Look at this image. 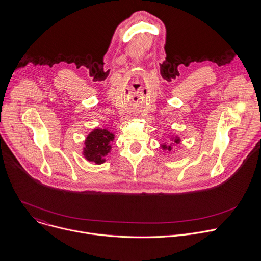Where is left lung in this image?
<instances>
[{
	"mask_svg": "<svg viewBox=\"0 0 261 261\" xmlns=\"http://www.w3.org/2000/svg\"><path fill=\"white\" fill-rule=\"evenodd\" d=\"M174 143H178L179 142V138L178 137H175L174 140H173ZM162 148L163 150H168V151H171V146L170 145H166V144H162Z\"/></svg>",
	"mask_w": 261,
	"mask_h": 261,
	"instance_id": "left-lung-1",
	"label": "left lung"
}]
</instances>
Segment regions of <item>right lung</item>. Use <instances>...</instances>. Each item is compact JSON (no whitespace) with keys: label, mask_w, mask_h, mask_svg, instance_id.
Segmentation results:
<instances>
[{"label":"right lung","mask_w":261,"mask_h":261,"mask_svg":"<svg viewBox=\"0 0 261 261\" xmlns=\"http://www.w3.org/2000/svg\"><path fill=\"white\" fill-rule=\"evenodd\" d=\"M114 133L106 129H95L86 138L84 156L93 163L102 164L105 161V156L111 150V141L114 140Z\"/></svg>","instance_id":"1"}]
</instances>
